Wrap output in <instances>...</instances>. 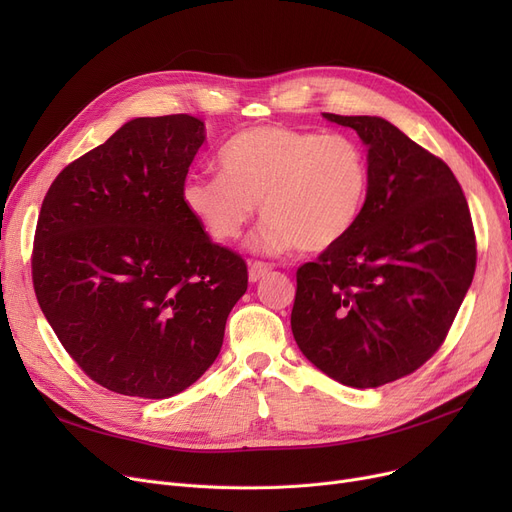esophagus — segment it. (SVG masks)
<instances>
[{"instance_id": "esophagus-1", "label": "esophagus", "mask_w": 512, "mask_h": 512, "mask_svg": "<svg viewBox=\"0 0 512 512\" xmlns=\"http://www.w3.org/2000/svg\"><path fill=\"white\" fill-rule=\"evenodd\" d=\"M272 272V265L270 263H263V261H253L249 265V282H259L261 278H265L267 274Z\"/></svg>"}]
</instances>
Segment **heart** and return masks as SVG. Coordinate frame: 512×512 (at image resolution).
Masks as SVG:
<instances>
[{
	"instance_id": "1",
	"label": "heart",
	"mask_w": 512,
	"mask_h": 512,
	"mask_svg": "<svg viewBox=\"0 0 512 512\" xmlns=\"http://www.w3.org/2000/svg\"><path fill=\"white\" fill-rule=\"evenodd\" d=\"M218 168L182 182V205L209 236L232 242L259 203L265 224L257 247L270 255L338 245L357 226L369 193L367 155L346 134L247 128L220 149Z\"/></svg>"
}]
</instances>
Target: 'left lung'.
<instances>
[{
	"label": "left lung",
	"mask_w": 512,
	"mask_h": 512,
	"mask_svg": "<svg viewBox=\"0 0 512 512\" xmlns=\"http://www.w3.org/2000/svg\"><path fill=\"white\" fill-rule=\"evenodd\" d=\"M324 118L367 147L369 193L348 236L299 267L290 326L319 371L378 388L444 342L475 274L471 213L444 161L388 120Z\"/></svg>",
	"instance_id": "left-lung-1"
}]
</instances>
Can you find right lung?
<instances>
[{
    "mask_svg": "<svg viewBox=\"0 0 512 512\" xmlns=\"http://www.w3.org/2000/svg\"><path fill=\"white\" fill-rule=\"evenodd\" d=\"M205 141L193 116L134 118L43 199L33 284L68 355L103 388L170 398L218 359L247 265L213 245L180 188Z\"/></svg>",
    "mask_w": 512,
    "mask_h": 512,
    "instance_id": "right-lung-1",
    "label": "right lung"
}]
</instances>
